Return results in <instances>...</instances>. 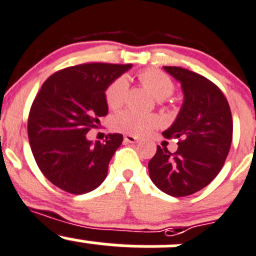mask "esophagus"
Here are the masks:
<instances>
[{"mask_svg": "<svg viewBox=\"0 0 256 256\" xmlns=\"http://www.w3.org/2000/svg\"><path fill=\"white\" fill-rule=\"evenodd\" d=\"M124 140H125L126 142H130V144L138 142V138H136V136H134V135H125Z\"/></svg>", "mask_w": 256, "mask_h": 256, "instance_id": "esophagus-1", "label": "esophagus"}]
</instances>
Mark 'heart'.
<instances>
[{
	"label": "heart",
	"instance_id": "heart-1",
	"mask_svg": "<svg viewBox=\"0 0 256 256\" xmlns=\"http://www.w3.org/2000/svg\"><path fill=\"white\" fill-rule=\"evenodd\" d=\"M141 85L156 98L161 101L172 95L175 90L172 80L166 74L158 70H146L138 75ZM128 94V80L120 76L108 85L106 90V102L111 108H118L125 104ZM114 128L134 135H145L158 125V118L154 115L125 110L114 118Z\"/></svg>",
	"mask_w": 256,
	"mask_h": 256
}]
</instances>
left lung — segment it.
Here are the masks:
<instances>
[{
    "label": "left lung",
    "mask_w": 256,
    "mask_h": 256,
    "mask_svg": "<svg viewBox=\"0 0 256 256\" xmlns=\"http://www.w3.org/2000/svg\"><path fill=\"white\" fill-rule=\"evenodd\" d=\"M164 70L180 82L184 101L162 135L180 141L174 154L158 146L148 174L165 194L188 196L209 185L222 170L232 146V111L222 90L206 78L175 66Z\"/></svg>",
    "instance_id": "1"
}]
</instances>
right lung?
<instances>
[{"label": "right lung", "instance_id": "obj_1", "mask_svg": "<svg viewBox=\"0 0 256 256\" xmlns=\"http://www.w3.org/2000/svg\"><path fill=\"white\" fill-rule=\"evenodd\" d=\"M132 68L84 64L50 76L34 98L28 116V140L40 170L54 185L70 194L90 192L104 182L108 162L122 144L121 134L105 142L86 138L106 116L108 85Z\"/></svg>", "mask_w": 256, "mask_h": 256}]
</instances>
